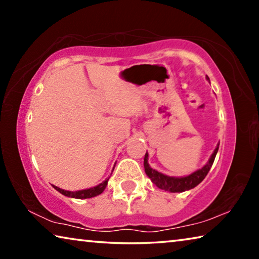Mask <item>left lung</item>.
<instances>
[{
	"instance_id": "1",
	"label": "left lung",
	"mask_w": 259,
	"mask_h": 259,
	"mask_svg": "<svg viewBox=\"0 0 259 259\" xmlns=\"http://www.w3.org/2000/svg\"><path fill=\"white\" fill-rule=\"evenodd\" d=\"M207 80L209 81L208 76H207ZM218 148H219V144H217L216 148H214V151L211 154V156H210V159L208 160L207 163H205L201 169H198L196 171L188 175V176H184V177L166 176V175L151 168L150 164H148L147 152L145 154V157H144V168H145V172L147 176L151 178L152 183L159 188H161V190H164L166 192H171V193L185 192L188 190H192V188H194L195 186H198L199 184L203 181L204 177L207 176L210 168H211V165L213 163L214 157H216Z\"/></svg>"
}]
</instances>
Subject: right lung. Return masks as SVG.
<instances>
[{
  "mask_svg": "<svg viewBox=\"0 0 259 259\" xmlns=\"http://www.w3.org/2000/svg\"><path fill=\"white\" fill-rule=\"evenodd\" d=\"M114 170V169H113ZM108 178L105 179L104 182H102L100 184H98L97 186H94L91 188H87V190H81V191H75V192H71V191H65L63 188H59L55 185L54 186L55 190L58 191L61 194L65 195V196H68V198H74V199H90V198H94V196H97L99 194H102L104 192L105 188L107 186V183H108Z\"/></svg>",
  "mask_w": 259,
  "mask_h": 259,
  "instance_id": "1",
  "label": "right lung"
}]
</instances>
